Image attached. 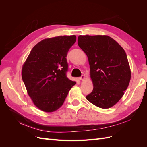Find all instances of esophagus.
<instances>
[{
    "mask_svg": "<svg viewBox=\"0 0 147 147\" xmlns=\"http://www.w3.org/2000/svg\"><path fill=\"white\" fill-rule=\"evenodd\" d=\"M84 79V75H82L80 77H79L80 80H83Z\"/></svg>",
    "mask_w": 147,
    "mask_h": 147,
    "instance_id": "34e87169",
    "label": "esophagus"
}]
</instances>
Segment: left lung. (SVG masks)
<instances>
[{"label":"left lung","mask_w":147,"mask_h":147,"mask_svg":"<svg viewBox=\"0 0 147 147\" xmlns=\"http://www.w3.org/2000/svg\"><path fill=\"white\" fill-rule=\"evenodd\" d=\"M78 45L88 56L94 86L86 99L102 109L112 107L123 97L131 80L125 51L107 35H80Z\"/></svg>","instance_id":"left-lung-1"}]
</instances>
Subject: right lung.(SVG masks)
I'll return each mask as SVG.
<instances>
[{"label":"right lung","mask_w":147,"mask_h":147,"mask_svg":"<svg viewBox=\"0 0 147 147\" xmlns=\"http://www.w3.org/2000/svg\"><path fill=\"white\" fill-rule=\"evenodd\" d=\"M75 35L44 39L35 45L22 68V79L34 105L53 112L63 104L76 82L67 77V55Z\"/></svg>","instance_id":"obj_1"}]
</instances>
